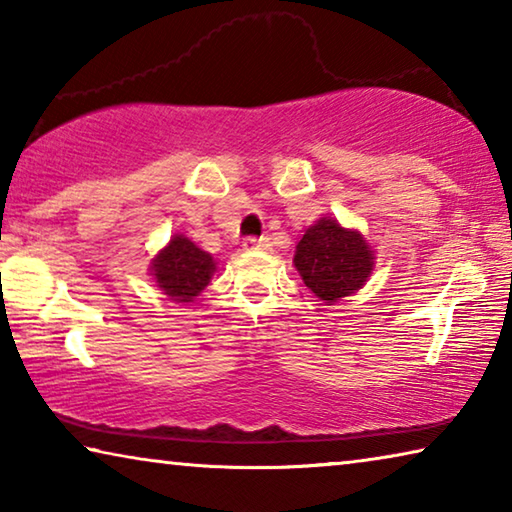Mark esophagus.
I'll return each instance as SVG.
<instances>
[{
    "mask_svg": "<svg viewBox=\"0 0 512 512\" xmlns=\"http://www.w3.org/2000/svg\"><path fill=\"white\" fill-rule=\"evenodd\" d=\"M244 248L246 250H268V248H271V239H268V237H248L244 241Z\"/></svg>",
    "mask_w": 512,
    "mask_h": 512,
    "instance_id": "esophagus-1",
    "label": "esophagus"
}]
</instances>
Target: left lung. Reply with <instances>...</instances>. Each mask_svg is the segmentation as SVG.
<instances>
[{"label":"left lung","mask_w":512,"mask_h":512,"mask_svg":"<svg viewBox=\"0 0 512 512\" xmlns=\"http://www.w3.org/2000/svg\"><path fill=\"white\" fill-rule=\"evenodd\" d=\"M293 264L305 287L332 305L368 282L375 268V253L361 232L323 216L309 225L298 241Z\"/></svg>","instance_id":"left-lung-1"}]
</instances>
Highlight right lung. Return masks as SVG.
Instances as JSON below:
<instances>
[{"label":"right lung","instance_id":"obj_1","mask_svg":"<svg viewBox=\"0 0 512 512\" xmlns=\"http://www.w3.org/2000/svg\"><path fill=\"white\" fill-rule=\"evenodd\" d=\"M214 271V257L185 235L173 237L151 262L158 287L176 302H192L210 284Z\"/></svg>","mask_w":512,"mask_h":512}]
</instances>
